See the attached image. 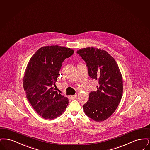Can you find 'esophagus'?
<instances>
[{
	"label": "esophagus",
	"instance_id": "1",
	"mask_svg": "<svg viewBox=\"0 0 150 150\" xmlns=\"http://www.w3.org/2000/svg\"><path fill=\"white\" fill-rule=\"evenodd\" d=\"M77 95H75L71 96V98H72V99H75L77 98Z\"/></svg>",
	"mask_w": 150,
	"mask_h": 150
}]
</instances>
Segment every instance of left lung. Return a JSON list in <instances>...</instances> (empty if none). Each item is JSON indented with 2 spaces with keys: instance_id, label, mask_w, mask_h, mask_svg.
<instances>
[{
  "instance_id": "1",
  "label": "left lung",
  "mask_w": 150,
  "mask_h": 150,
  "mask_svg": "<svg viewBox=\"0 0 150 150\" xmlns=\"http://www.w3.org/2000/svg\"><path fill=\"white\" fill-rule=\"evenodd\" d=\"M77 53L86 63L89 76L98 81V90L91 91L83 105L86 115L96 122L110 117L117 109L123 94V78L116 61L104 50L79 49Z\"/></svg>"
}]
</instances>
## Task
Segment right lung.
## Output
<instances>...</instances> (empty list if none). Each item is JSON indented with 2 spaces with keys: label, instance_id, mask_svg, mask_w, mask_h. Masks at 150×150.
Segmentation results:
<instances>
[{
  "label": "right lung",
  "instance_id": "add662e5",
  "mask_svg": "<svg viewBox=\"0 0 150 150\" xmlns=\"http://www.w3.org/2000/svg\"><path fill=\"white\" fill-rule=\"evenodd\" d=\"M73 49L59 46L40 48L30 59L23 77L26 97L34 110L45 119L62 115L68 98L58 93L55 86L62 63L73 54Z\"/></svg>",
  "mask_w": 150,
  "mask_h": 150
}]
</instances>
